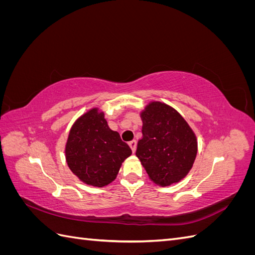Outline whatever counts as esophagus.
Segmentation results:
<instances>
[{
	"instance_id": "obj_1",
	"label": "esophagus",
	"mask_w": 255,
	"mask_h": 255,
	"mask_svg": "<svg viewBox=\"0 0 255 255\" xmlns=\"http://www.w3.org/2000/svg\"><path fill=\"white\" fill-rule=\"evenodd\" d=\"M128 144H129V146H130V149H132V152L135 153L136 146H137V141H136V140H132V141L128 142Z\"/></svg>"
}]
</instances>
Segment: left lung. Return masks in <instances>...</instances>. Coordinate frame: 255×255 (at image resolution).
<instances>
[{
    "instance_id": "left-lung-1",
    "label": "left lung",
    "mask_w": 255,
    "mask_h": 255,
    "mask_svg": "<svg viewBox=\"0 0 255 255\" xmlns=\"http://www.w3.org/2000/svg\"><path fill=\"white\" fill-rule=\"evenodd\" d=\"M142 138L136 156L150 180L159 186L180 182L188 174L198 152L196 134L173 107L152 101L140 113Z\"/></svg>"
}]
</instances>
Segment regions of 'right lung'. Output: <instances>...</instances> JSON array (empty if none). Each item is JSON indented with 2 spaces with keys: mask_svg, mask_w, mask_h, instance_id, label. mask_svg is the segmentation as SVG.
Segmentation results:
<instances>
[{
  "mask_svg": "<svg viewBox=\"0 0 255 255\" xmlns=\"http://www.w3.org/2000/svg\"><path fill=\"white\" fill-rule=\"evenodd\" d=\"M65 154L68 167L80 181L103 187L116 179L132 150L110 128L104 113L94 107L73 123Z\"/></svg>",
  "mask_w": 255,
  "mask_h": 255,
  "instance_id": "right-lung-1",
  "label": "right lung"
}]
</instances>
